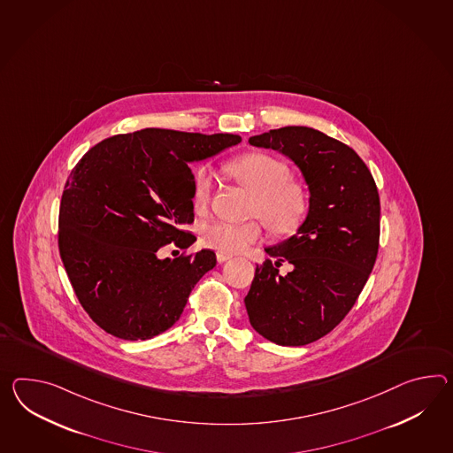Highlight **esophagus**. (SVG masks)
Masks as SVG:
<instances>
[{
  "mask_svg": "<svg viewBox=\"0 0 453 453\" xmlns=\"http://www.w3.org/2000/svg\"><path fill=\"white\" fill-rule=\"evenodd\" d=\"M216 258H218V262H219V264H222V262H227L229 258H232V255L218 252V254H216Z\"/></svg>",
  "mask_w": 453,
  "mask_h": 453,
  "instance_id": "1",
  "label": "esophagus"
}]
</instances>
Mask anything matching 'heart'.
Here are the masks:
<instances>
[{"instance_id": "b5f03b06", "label": "heart", "mask_w": 453, "mask_h": 453, "mask_svg": "<svg viewBox=\"0 0 453 453\" xmlns=\"http://www.w3.org/2000/svg\"><path fill=\"white\" fill-rule=\"evenodd\" d=\"M232 178L247 188L255 199L250 212L270 231L288 234L295 231L308 212V195L298 183L291 181L287 164L266 154H247L227 165ZM214 187V173L201 166L193 183L196 210H204ZM262 237V227L255 221L243 224L214 221L204 226L201 242L222 254H239Z\"/></svg>"}]
</instances>
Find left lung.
Returning a JSON list of instances; mask_svg holds the SVG:
<instances>
[{
    "instance_id": "obj_1",
    "label": "left lung",
    "mask_w": 453,
    "mask_h": 453,
    "mask_svg": "<svg viewBox=\"0 0 453 453\" xmlns=\"http://www.w3.org/2000/svg\"><path fill=\"white\" fill-rule=\"evenodd\" d=\"M298 166L309 189L308 214L296 234L266 247L245 308L255 331L278 345H306L347 316L375 265L380 196L364 160L349 145L312 127L288 126L252 135Z\"/></svg>"
}]
</instances>
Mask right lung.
Segmentation results:
<instances>
[{
    "label": "right lung",
    "mask_w": 453,
    "mask_h": 453,
    "mask_svg": "<svg viewBox=\"0 0 453 453\" xmlns=\"http://www.w3.org/2000/svg\"><path fill=\"white\" fill-rule=\"evenodd\" d=\"M241 142L235 134L142 129L91 147L66 180L58 250L80 304L103 331L147 341L170 329L216 254L160 258L195 219L189 165Z\"/></svg>",
    "instance_id": "right-lung-1"
}]
</instances>
